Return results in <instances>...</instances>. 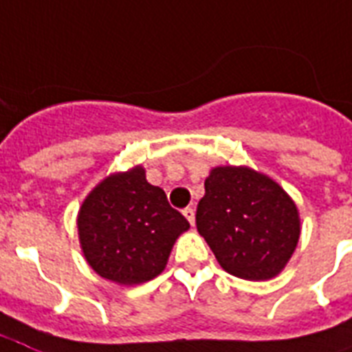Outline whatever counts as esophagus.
Here are the masks:
<instances>
[{"instance_id": "esophagus-1", "label": "esophagus", "mask_w": 352, "mask_h": 352, "mask_svg": "<svg viewBox=\"0 0 352 352\" xmlns=\"http://www.w3.org/2000/svg\"><path fill=\"white\" fill-rule=\"evenodd\" d=\"M184 217L189 220L190 226H195V209L192 207H185L184 209Z\"/></svg>"}]
</instances>
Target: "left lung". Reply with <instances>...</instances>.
Listing matches in <instances>:
<instances>
[{
    "mask_svg": "<svg viewBox=\"0 0 352 352\" xmlns=\"http://www.w3.org/2000/svg\"><path fill=\"white\" fill-rule=\"evenodd\" d=\"M196 228L228 274L268 280L296 252L301 219L296 201L275 179L246 165H219L206 178Z\"/></svg>",
    "mask_w": 352,
    "mask_h": 352,
    "instance_id": "1",
    "label": "left lung"
}]
</instances>
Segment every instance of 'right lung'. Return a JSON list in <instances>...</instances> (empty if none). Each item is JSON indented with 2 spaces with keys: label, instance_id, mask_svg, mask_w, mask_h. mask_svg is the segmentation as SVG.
Listing matches in <instances>:
<instances>
[{
  "label": "right lung",
  "instance_id": "add662e5",
  "mask_svg": "<svg viewBox=\"0 0 352 352\" xmlns=\"http://www.w3.org/2000/svg\"><path fill=\"white\" fill-rule=\"evenodd\" d=\"M165 190L146 182L141 165L108 174L89 190L77 214L86 263L104 279L133 287L167 266L174 242L189 230Z\"/></svg>",
  "mask_w": 352,
  "mask_h": 352
}]
</instances>
